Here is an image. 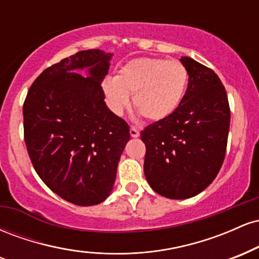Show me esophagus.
Listing matches in <instances>:
<instances>
[{
    "label": "esophagus",
    "mask_w": 259,
    "mask_h": 259,
    "mask_svg": "<svg viewBox=\"0 0 259 259\" xmlns=\"http://www.w3.org/2000/svg\"><path fill=\"white\" fill-rule=\"evenodd\" d=\"M130 135H132V138H139L140 130L136 126H132L130 127Z\"/></svg>",
    "instance_id": "obj_1"
}]
</instances>
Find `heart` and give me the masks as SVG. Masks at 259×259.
Instances as JSON below:
<instances>
[{"label": "heart", "mask_w": 259, "mask_h": 259, "mask_svg": "<svg viewBox=\"0 0 259 259\" xmlns=\"http://www.w3.org/2000/svg\"><path fill=\"white\" fill-rule=\"evenodd\" d=\"M189 74L185 65L163 58H136L118 70L114 79L102 81L107 105L119 114L129 106L151 121L164 120L174 114L183 102Z\"/></svg>", "instance_id": "heart-1"}]
</instances>
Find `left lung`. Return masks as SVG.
I'll list each match as a JSON object with an SVG mask.
<instances>
[{
  "label": "left lung",
  "instance_id": "8db88e82",
  "mask_svg": "<svg viewBox=\"0 0 259 259\" xmlns=\"http://www.w3.org/2000/svg\"><path fill=\"white\" fill-rule=\"evenodd\" d=\"M189 84L179 108L141 132L144 171L157 194L185 200L203 191L221 170L228 144L230 108L218 75L191 57H181Z\"/></svg>",
  "mask_w": 259,
  "mask_h": 259
}]
</instances>
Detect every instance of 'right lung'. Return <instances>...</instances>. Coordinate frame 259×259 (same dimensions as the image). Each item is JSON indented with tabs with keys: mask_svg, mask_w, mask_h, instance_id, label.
I'll list each match as a JSON object with an SVG mask.
<instances>
[{
	"mask_svg": "<svg viewBox=\"0 0 259 259\" xmlns=\"http://www.w3.org/2000/svg\"><path fill=\"white\" fill-rule=\"evenodd\" d=\"M112 56L86 50L62 59L37 76L23 106L35 170L55 194L78 206L99 204L111 195L130 140L129 126L109 111L101 88Z\"/></svg>",
	"mask_w": 259,
	"mask_h": 259,
	"instance_id": "obj_1",
	"label": "right lung"
}]
</instances>
